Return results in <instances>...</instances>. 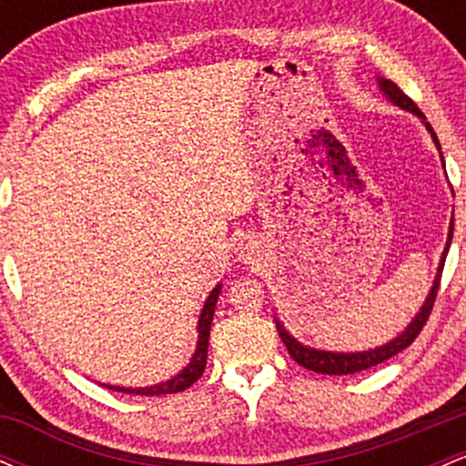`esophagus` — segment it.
<instances>
[{"instance_id": "esophagus-1", "label": "esophagus", "mask_w": 466, "mask_h": 466, "mask_svg": "<svg viewBox=\"0 0 466 466\" xmlns=\"http://www.w3.org/2000/svg\"><path fill=\"white\" fill-rule=\"evenodd\" d=\"M245 258H249V249H248V251H245Z\"/></svg>"}]
</instances>
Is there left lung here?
<instances>
[{
  "instance_id": "1",
  "label": "left lung",
  "mask_w": 466,
  "mask_h": 466,
  "mask_svg": "<svg viewBox=\"0 0 466 466\" xmlns=\"http://www.w3.org/2000/svg\"><path fill=\"white\" fill-rule=\"evenodd\" d=\"M379 85H381L383 94H386L394 105L403 106V109H408V111H411V114H416L419 117H422V120H425V116H422V111L419 109V105H416L408 94L400 92V87H399L397 83L381 78V80H379ZM425 127H427V129H430L431 137H434L436 147L441 148V144H438V137H436L434 129H431V127H430V122H425ZM451 234H453V218H451V226H449L447 248H445V254H442V258H441V267H438L434 287H431L430 296H427L425 304H422V307H420V313L416 315L414 319H411V324L408 326V329H405V333H400L397 339L388 341L386 346H379V349L366 350V352H326V350H313V349H307V346H302L300 341L293 339V337L289 335L285 329H282V324L278 322V333H280V339L285 341L289 355H291L293 360L300 363L302 368H307V370H313V372H318V374H352V372L368 370V368H372V366H379V363L388 361L390 357L399 355L400 350L408 349L411 341H414L416 337H419V333L422 330V326H425L427 319H430L431 309H434V302H436V296H438V287H441L442 267H445L449 245H451Z\"/></svg>"
}]
</instances>
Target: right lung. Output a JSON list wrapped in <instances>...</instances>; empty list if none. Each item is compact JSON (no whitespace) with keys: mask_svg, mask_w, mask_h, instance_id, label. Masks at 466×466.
<instances>
[{"mask_svg":"<svg viewBox=\"0 0 466 466\" xmlns=\"http://www.w3.org/2000/svg\"><path fill=\"white\" fill-rule=\"evenodd\" d=\"M218 293H221V285H217L215 289H212V293L208 296L206 304H203V311H201V318H199V341H197V350H195V355H192V361L177 374V377H173L170 381L159 383V386H151V388H117V386H105V388L116 390V392L140 394V397L173 394V392H181V390L190 388L192 383H195L197 379L201 377L203 370H206L208 341H210V324H212V315H215Z\"/></svg>","mask_w":466,"mask_h":466,"instance_id":"add662e5","label":"right lung"}]
</instances>
